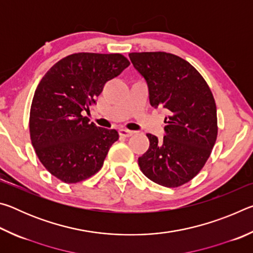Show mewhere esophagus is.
<instances>
[{
  "instance_id": "obj_1",
  "label": "esophagus",
  "mask_w": 253,
  "mask_h": 253,
  "mask_svg": "<svg viewBox=\"0 0 253 253\" xmlns=\"http://www.w3.org/2000/svg\"><path fill=\"white\" fill-rule=\"evenodd\" d=\"M132 134H134V131H131V130L124 129V128L119 129V135H121L122 137H130Z\"/></svg>"
}]
</instances>
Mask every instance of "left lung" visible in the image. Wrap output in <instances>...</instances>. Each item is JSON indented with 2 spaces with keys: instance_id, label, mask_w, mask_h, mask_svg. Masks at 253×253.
I'll use <instances>...</instances> for the list:
<instances>
[{
  "instance_id": "8db88e82",
  "label": "left lung",
  "mask_w": 253,
  "mask_h": 253,
  "mask_svg": "<svg viewBox=\"0 0 253 253\" xmlns=\"http://www.w3.org/2000/svg\"><path fill=\"white\" fill-rule=\"evenodd\" d=\"M135 69L146 80L149 102L169 113L165 136L147 134L149 147L138 158L140 170L166 187L190 182L203 169L217 136L211 89L186 60L166 52H131Z\"/></svg>"
}]
</instances>
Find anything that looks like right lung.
Instances as JSON below:
<instances>
[{
    "label": "right lung",
    "instance_id": "1",
    "mask_svg": "<svg viewBox=\"0 0 253 253\" xmlns=\"http://www.w3.org/2000/svg\"><path fill=\"white\" fill-rule=\"evenodd\" d=\"M129 66L121 53L79 52L50 68L34 92L30 137L42 165L60 181H84L99 170L118 139L115 129L84 116L104 85Z\"/></svg>",
    "mask_w": 253,
    "mask_h": 253
}]
</instances>
